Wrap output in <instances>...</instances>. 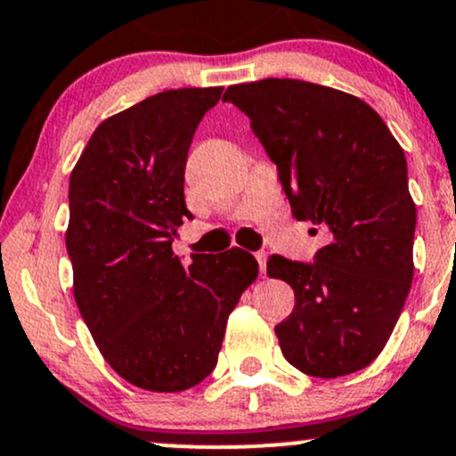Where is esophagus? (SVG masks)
<instances>
[{
    "label": "esophagus",
    "instance_id": "esophagus-1",
    "mask_svg": "<svg viewBox=\"0 0 456 456\" xmlns=\"http://www.w3.org/2000/svg\"><path fill=\"white\" fill-rule=\"evenodd\" d=\"M256 260H258V266H260V275H266V251H256Z\"/></svg>",
    "mask_w": 456,
    "mask_h": 456
}]
</instances>
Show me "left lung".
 Returning <instances> with one entry per match:
<instances>
[{"instance_id": "obj_1", "label": "left lung", "mask_w": 456, "mask_h": 456, "mask_svg": "<svg viewBox=\"0 0 456 456\" xmlns=\"http://www.w3.org/2000/svg\"><path fill=\"white\" fill-rule=\"evenodd\" d=\"M224 102L249 117L292 216L326 234L314 262H266L294 290L292 314L275 326L283 356L314 378L361 371L387 346L414 277L403 149L371 106L324 85L265 78L232 85Z\"/></svg>"}]
</instances>
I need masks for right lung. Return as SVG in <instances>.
Here are the masks:
<instances>
[{
    "label": "right lung",
    "instance_id": "obj_1",
    "mask_svg": "<svg viewBox=\"0 0 456 456\" xmlns=\"http://www.w3.org/2000/svg\"><path fill=\"white\" fill-rule=\"evenodd\" d=\"M224 87L168 89L102 121L69 176L74 298L102 356L153 393L200 384L228 315L258 277L249 251L173 254L190 219L183 181L198 123Z\"/></svg>",
    "mask_w": 456,
    "mask_h": 456
}]
</instances>
